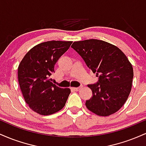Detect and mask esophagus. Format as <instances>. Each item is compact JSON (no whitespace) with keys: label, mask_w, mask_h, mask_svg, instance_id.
<instances>
[{"label":"esophagus","mask_w":146,"mask_h":146,"mask_svg":"<svg viewBox=\"0 0 146 146\" xmlns=\"http://www.w3.org/2000/svg\"><path fill=\"white\" fill-rule=\"evenodd\" d=\"M82 87H72V88H71V89L72 90H74V91H78V90H79Z\"/></svg>","instance_id":"obj_1"}]
</instances>
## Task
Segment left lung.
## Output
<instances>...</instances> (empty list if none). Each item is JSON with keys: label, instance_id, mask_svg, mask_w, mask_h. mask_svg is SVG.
<instances>
[{"label": "left lung", "instance_id": "left-lung-1", "mask_svg": "<svg viewBox=\"0 0 146 146\" xmlns=\"http://www.w3.org/2000/svg\"><path fill=\"white\" fill-rule=\"evenodd\" d=\"M71 47L99 77L96 84L88 85L93 96L86 100V108L100 116L116 113L132 88L133 68L127 57L116 46L100 40L74 42Z\"/></svg>", "mask_w": 146, "mask_h": 146}]
</instances>
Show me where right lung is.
Here are the masks:
<instances>
[{
    "label": "right lung",
    "instance_id": "add662e5",
    "mask_svg": "<svg viewBox=\"0 0 146 146\" xmlns=\"http://www.w3.org/2000/svg\"><path fill=\"white\" fill-rule=\"evenodd\" d=\"M71 41H47L29 50L20 63L18 78L25 101L42 115L58 112L65 106L71 90L52 82L51 75L58 59L69 48Z\"/></svg>",
    "mask_w": 146,
    "mask_h": 146
}]
</instances>
